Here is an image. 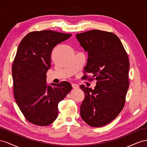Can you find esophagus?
<instances>
[{"mask_svg":"<svg viewBox=\"0 0 147 147\" xmlns=\"http://www.w3.org/2000/svg\"><path fill=\"white\" fill-rule=\"evenodd\" d=\"M72 88H74V89H77L79 87L78 84H76V83H72Z\"/></svg>","mask_w":147,"mask_h":147,"instance_id":"34e87169","label":"esophagus"}]
</instances>
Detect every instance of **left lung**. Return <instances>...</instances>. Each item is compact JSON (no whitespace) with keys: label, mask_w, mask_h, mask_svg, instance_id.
Returning a JSON list of instances; mask_svg holds the SVG:
<instances>
[{"label":"left lung","mask_w":147,"mask_h":147,"mask_svg":"<svg viewBox=\"0 0 147 147\" xmlns=\"http://www.w3.org/2000/svg\"><path fill=\"white\" fill-rule=\"evenodd\" d=\"M76 37L88 52L84 72L91 74L97 81L94 90L80 86L84 93L81 117L91 126H103L118 116L125 104L129 69L127 55L113 33L91 30L77 34Z\"/></svg>","instance_id":"8db88e82"}]
</instances>
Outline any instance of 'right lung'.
Masks as SVG:
<instances>
[{
  "label": "right lung",
  "mask_w": 147,
  "mask_h": 147,
  "mask_svg": "<svg viewBox=\"0 0 147 147\" xmlns=\"http://www.w3.org/2000/svg\"><path fill=\"white\" fill-rule=\"evenodd\" d=\"M70 37L53 30L34 31L26 35L18 48L12 65L15 99L24 117L35 125L54 122L59 102L72 90L65 81L48 85L46 75L53 49Z\"/></svg>",
  "instance_id": "right-lung-1"
}]
</instances>
